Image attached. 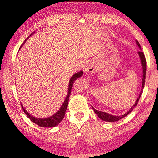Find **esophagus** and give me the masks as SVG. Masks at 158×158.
I'll use <instances>...</instances> for the list:
<instances>
[{"instance_id": "obj_1", "label": "esophagus", "mask_w": 158, "mask_h": 158, "mask_svg": "<svg viewBox=\"0 0 158 158\" xmlns=\"http://www.w3.org/2000/svg\"><path fill=\"white\" fill-rule=\"evenodd\" d=\"M84 72L86 74H92L94 72L95 70V67H94V63L93 62H90L89 63H87L86 65L84 66Z\"/></svg>"}]
</instances>
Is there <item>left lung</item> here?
I'll list each match as a JSON object with an SVG mask.
<instances>
[{
    "label": "left lung",
    "mask_w": 158,
    "mask_h": 158,
    "mask_svg": "<svg viewBox=\"0 0 158 158\" xmlns=\"http://www.w3.org/2000/svg\"><path fill=\"white\" fill-rule=\"evenodd\" d=\"M136 42L137 46H139V48L141 50V45L139 44V43L136 41ZM138 55H139V56L140 57V60H141V66H142V69H143V78H142L141 91V93H140L139 97L137 98L136 102H135V104L134 105V106H132L131 108L129 110V111H127L126 113L124 114L123 115H121V116H116V115H112V114H109V113H107V112L98 111V110H96V109L94 108V107H92V108H93V110H94V111L95 112V113H96L98 115V117L100 119H102V120H103V121L110 122L119 121V119H121L123 118V117H126L127 115H128L130 113V112H132V110H133V109L137 106L138 101H139L140 97H141V94H142V92H143V89L144 88L145 79H146V57H145V56H144V53L143 52H141V51H139V52H138Z\"/></svg>",
    "instance_id": "obj_1"
}]
</instances>
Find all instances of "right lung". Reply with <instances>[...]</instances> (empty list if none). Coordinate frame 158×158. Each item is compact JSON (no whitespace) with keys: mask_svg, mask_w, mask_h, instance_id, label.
<instances>
[{"mask_svg":"<svg viewBox=\"0 0 158 158\" xmlns=\"http://www.w3.org/2000/svg\"><path fill=\"white\" fill-rule=\"evenodd\" d=\"M34 33H35V31H34L33 33L30 35V36H31ZM29 38V36L27 39H25L24 43L22 44L21 47L23 46L24 44L27 41V40ZM21 47H20V48H21ZM82 74H83V72L79 71V72H77V73L74 74L73 76L70 78V80L69 81V84H68V91H67V94L65 99H64V101L63 102V103H62V106L60 107V108L59 109V110L56 112V113H55L53 115H52V116H51V117H46V118H37V117H36L32 116L31 114H30L29 112L24 109V107H23V106H22L21 103L22 108V110H23V111L24 112V113L26 114L27 117H28V118L31 120V121L33 122L34 123H35L37 125H39V126H40V127H46V128H50V127H54L57 126V125L62 121V119L64 118V115H65V112H66L67 107V104H68V101H69L70 94H71L72 85H73L75 80L79 78V77H81L82 76Z\"/></svg>","mask_w":158,"mask_h":158,"instance_id":"add662e5","label":"right lung"}]
</instances>
